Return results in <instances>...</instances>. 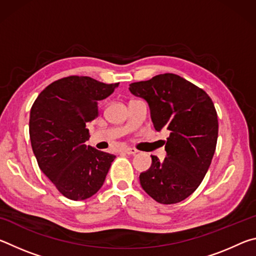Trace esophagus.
Here are the masks:
<instances>
[{
	"mask_svg": "<svg viewBox=\"0 0 256 256\" xmlns=\"http://www.w3.org/2000/svg\"><path fill=\"white\" fill-rule=\"evenodd\" d=\"M123 151L126 154H138V150L134 149V148H130V146H128V148H124Z\"/></svg>",
	"mask_w": 256,
	"mask_h": 256,
	"instance_id": "obj_1",
	"label": "esophagus"
}]
</instances>
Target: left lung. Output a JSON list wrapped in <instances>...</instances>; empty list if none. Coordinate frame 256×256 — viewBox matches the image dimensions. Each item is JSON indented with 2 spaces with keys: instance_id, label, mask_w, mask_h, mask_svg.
Returning <instances> with one entry per match:
<instances>
[{
  "instance_id": "1",
  "label": "left lung",
  "mask_w": 256,
  "mask_h": 256,
  "mask_svg": "<svg viewBox=\"0 0 256 256\" xmlns=\"http://www.w3.org/2000/svg\"><path fill=\"white\" fill-rule=\"evenodd\" d=\"M130 92L149 104L156 131L170 132L167 157L140 174L146 194L162 204L188 198L204 178L218 138V118L204 90L177 74L164 73L130 84Z\"/></svg>"
}]
</instances>
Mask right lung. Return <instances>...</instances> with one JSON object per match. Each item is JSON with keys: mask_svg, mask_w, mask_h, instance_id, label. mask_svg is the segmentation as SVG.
Masks as SVG:
<instances>
[{"mask_svg": "<svg viewBox=\"0 0 256 256\" xmlns=\"http://www.w3.org/2000/svg\"><path fill=\"white\" fill-rule=\"evenodd\" d=\"M118 86L90 76L62 78L42 90L30 110V141L37 162L70 200L96 194L116 158L84 142L90 136L86 123L98 116V102Z\"/></svg>", "mask_w": 256, "mask_h": 256, "instance_id": "add662e5", "label": "right lung"}]
</instances>
